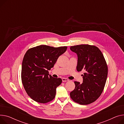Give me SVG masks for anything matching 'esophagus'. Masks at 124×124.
<instances>
[{"label":"esophagus","mask_w":124,"mask_h":124,"mask_svg":"<svg viewBox=\"0 0 124 124\" xmlns=\"http://www.w3.org/2000/svg\"><path fill=\"white\" fill-rule=\"evenodd\" d=\"M62 80L63 82H67V81H68L69 80L67 78H62Z\"/></svg>","instance_id":"esophagus-1"}]
</instances>
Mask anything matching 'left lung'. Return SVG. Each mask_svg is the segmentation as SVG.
Returning a JSON list of instances; mask_svg holds the SVG:
<instances>
[{"instance_id": "left-lung-1", "label": "left lung", "mask_w": 124, "mask_h": 124, "mask_svg": "<svg viewBox=\"0 0 124 124\" xmlns=\"http://www.w3.org/2000/svg\"><path fill=\"white\" fill-rule=\"evenodd\" d=\"M78 55L77 70H85L83 83L74 81L75 88L70 92L73 101L80 105L95 102L103 92L108 75V66L101 50L94 45L81 44L70 47Z\"/></svg>"}]
</instances>
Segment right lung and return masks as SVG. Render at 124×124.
<instances>
[{
  "mask_svg": "<svg viewBox=\"0 0 124 124\" xmlns=\"http://www.w3.org/2000/svg\"><path fill=\"white\" fill-rule=\"evenodd\" d=\"M67 46L53 47L39 45L29 49L22 64V83L28 95L34 101L45 104L55 97L56 89L62 83L61 78L49 75L58 57L67 50Z\"/></svg>",
  "mask_w": 124,
  "mask_h": 124,
  "instance_id": "1",
  "label": "right lung"
}]
</instances>
